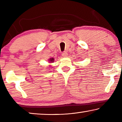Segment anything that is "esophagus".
Instances as JSON below:
<instances>
[{"label": "esophagus", "instance_id": "1", "mask_svg": "<svg viewBox=\"0 0 122 122\" xmlns=\"http://www.w3.org/2000/svg\"><path fill=\"white\" fill-rule=\"evenodd\" d=\"M62 55L63 57H67L68 56V54L67 52H66V51H64V52L62 54Z\"/></svg>", "mask_w": 122, "mask_h": 122}]
</instances>
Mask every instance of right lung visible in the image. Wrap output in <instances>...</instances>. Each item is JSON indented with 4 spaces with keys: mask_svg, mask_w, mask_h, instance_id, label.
Instances as JSON below:
<instances>
[{
    "mask_svg": "<svg viewBox=\"0 0 122 122\" xmlns=\"http://www.w3.org/2000/svg\"><path fill=\"white\" fill-rule=\"evenodd\" d=\"M54 60V58H51L50 59H49V61H50L51 62H53Z\"/></svg>",
    "mask_w": 122,
    "mask_h": 122,
    "instance_id": "1",
    "label": "right lung"
}]
</instances>
